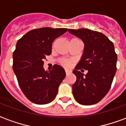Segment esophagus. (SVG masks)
<instances>
[{
  "instance_id": "obj_1",
  "label": "esophagus",
  "mask_w": 126,
  "mask_h": 126,
  "mask_svg": "<svg viewBox=\"0 0 126 126\" xmlns=\"http://www.w3.org/2000/svg\"><path fill=\"white\" fill-rule=\"evenodd\" d=\"M65 73H66V75H68V74H69V73H70V71H68V70H66Z\"/></svg>"
}]
</instances>
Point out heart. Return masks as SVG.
<instances>
[{
	"instance_id": "heart-1",
	"label": "heart",
	"mask_w": 126,
	"mask_h": 126,
	"mask_svg": "<svg viewBox=\"0 0 126 126\" xmlns=\"http://www.w3.org/2000/svg\"><path fill=\"white\" fill-rule=\"evenodd\" d=\"M71 63L72 62L71 61L67 60V59H63V60L61 61V65L64 67H69L71 65Z\"/></svg>"
}]
</instances>
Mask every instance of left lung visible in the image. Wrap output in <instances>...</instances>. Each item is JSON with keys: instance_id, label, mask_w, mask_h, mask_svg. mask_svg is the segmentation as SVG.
<instances>
[{"instance_id": "1", "label": "left lung", "mask_w": 126, "mask_h": 126, "mask_svg": "<svg viewBox=\"0 0 126 126\" xmlns=\"http://www.w3.org/2000/svg\"><path fill=\"white\" fill-rule=\"evenodd\" d=\"M68 32L82 39L84 44L82 58L73 71L76 76L72 86L73 95L81 105H94L107 94L117 71V56L114 45L98 32L84 28L69 29ZM81 68L88 70L87 74H82Z\"/></svg>"}]
</instances>
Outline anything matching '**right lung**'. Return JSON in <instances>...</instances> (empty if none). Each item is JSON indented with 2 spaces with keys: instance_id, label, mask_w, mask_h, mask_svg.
I'll return each mask as SVG.
<instances>
[{
  "instance_id": "add662e5",
  "label": "right lung",
  "mask_w": 126,
  "mask_h": 126,
  "mask_svg": "<svg viewBox=\"0 0 126 126\" xmlns=\"http://www.w3.org/2000/svg\"><path fill=\"white\" fill-rule=\"evenodd\" d=\"M67 31V28L35 29L17 42L13 69L21 90L32 103L47 104L57 94L58 88L65 77V69L54 65L50 71H45L44 59L51 54L52 42Z\"/></svg>"
}]
</instances>
